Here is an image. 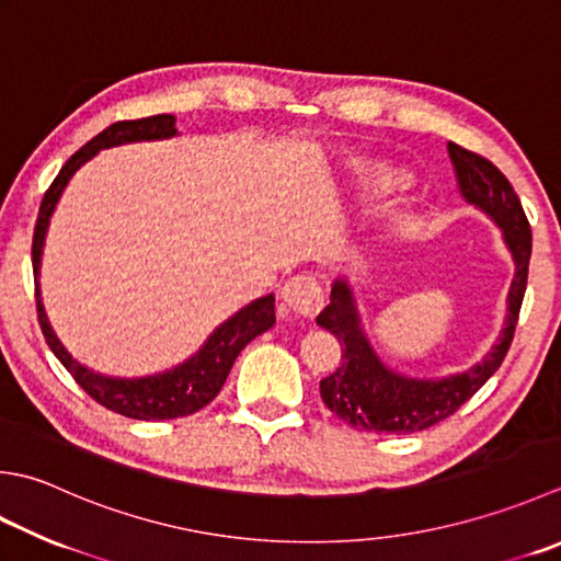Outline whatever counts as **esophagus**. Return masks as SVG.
<instances>
[{
    "label": "esophagus",
    "mask_w": 561,
    "mask_h": 561,
    "mask_svg": "<svg viewBox=\"0 0 561 561\" xmlns=\"http://www.w3.org/2000/svg\"><path fill=\"white\" fill-rule=\"evenodd\" d=\"M282 301L289 306L294 313L304 318H313L323 309V287L313 274H294L282 287Z\"/></svg>",
    "instance_id": "34e87169"
}]
</instances>
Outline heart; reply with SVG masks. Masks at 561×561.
I'll list each match as a JSON object with an SVG mask.
<instances>
[{
    "mask_svg": "<svg viewBox=\"0 0 561 561\" xmlns=\"http://www.w3.org/2000/svg\"><path fill=\"white\" fill-rule=\"evenodd\" d=\"M401 182V178L393 170H387V168H379L375 172V178H371V184H375V190L379 192H387V190H393Z\"/></svg>",
    "mask_w": 561,
    "mask_h": 561,
    "instance_id": "obj_1",
    "label": "heart"
}]
</instances>
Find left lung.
Wrapping results in <instances>:
<instances>
[{"label": "left lung", "instance_id": "obj_1", "mask_svg": "<svg viewBox=\"0 0 561 561\" xmlns=\"http://www.w3.org/2000/svg\"><path fill=\"white\" fill-rule=\"evenodd\" d=\"M447 150L455 164L459 192L469 204L479 206L501 226L506 245L513 252L515 277L508 291L506 328L486 359L462 375L445 379L401 377L381 365L369 340L362 333L355 296L347 282H335L331 304L318 313L316 323L340 340L343 353L333 375L321 379V399L340 421L350 423L355 431L411 435L449 419L491 379L513 343L525 287H528L533 252L528 216L506 174L496 164L457 142H447Z\"/></svg>", "mask_w": 561, "mask_h": 561}]
</instances>
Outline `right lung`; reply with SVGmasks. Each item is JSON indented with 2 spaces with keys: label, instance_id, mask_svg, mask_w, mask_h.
Here are the masks:
<instances>
[{
  "label": "right lung",
  "instance_id": "right-lung-1",
  "mask_svg": "<svg viewBox=\"0 0 561 561\" xmlns=\"http://www.w3.org/2000/svg\"><path fill=\"white\" fill-rule=\"evenodd\" d=\"M178 134L174 128L172 114H158L148 118L136 121H116L102 134L94 136L87 146H82L75 156L62 164L58 178L48 186L46 196H43L36 230H33V245H31V262H33V277L38 279L41 267V252L43 240H46L48 221L53 216V208L58 204L65 184L70 182L72 174L82 168V164L94 158L102 148L121 146V142H134V140H158L170 138ZM36 313L43 337H46L53 355L60 359V365L70 371L72 379L80 383V389L90 399H94L99 405L114 411L118 415L136 421H170V419H184L202 411L206 403H211L218 391L226 383V377L230 367H233L236 357L240 355L250 340H255L274 325L277 316H274V296L267 294L262 299L252 301L245 309H240L233 318H228L214 331V335L206 340V345L196 353L192 359H186L184 365L174 367L164 375L156 377H142V379H112L94 375L92 369L82 367L80 362H75L68 350L60 345V340L50 331L48 318L43 313L41 291L36 287Z\"/></svg>",
  "mask_w": 561,
  "mask_h": 561
}]
</instances>
